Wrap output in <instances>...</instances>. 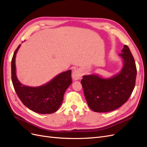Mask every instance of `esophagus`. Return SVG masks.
<instances>
[{
	"label": "esophagus",
	"instance_id": "obj_1",
	"mask_svg": "<svg viewBox=\"0 0 147 147\" xmlns=\"http://www.w3.org/2000/svg\"><path fill=\"white\" fill-rule=\"evenodd\" d=\"M82 75V71L80 69H77L73 71L72 78L74 79V80H78L81 78Z\"/></svg>",
	"mask_w": 147,
	"mask_h": 147
}]
</instances>
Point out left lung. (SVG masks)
<instances>
[{"label": "left lung", "instance_id": "8db88e82", "mask_svg": "<svg viewBox=\"0 0 147 147\" xmlns=\"http://www.w3.org/2000/svg\"><path fill=\"white\" fill-rule=\"evenodd\" d=\"M119 56L123 60L120 72L109 78L98 75L83 76L81 83L88 106L96 112H108L123 105L129 98L136 84L137 69L129 48L124 45Z\"/></svg>", "mask_w": 147, "mask_h": 147}]
</instances>
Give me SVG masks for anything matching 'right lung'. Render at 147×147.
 Masks as SVG:
<instances>
[{
	"label": "right lung",
	"instance_id": "1",
	"mask_svg": "<svg viewBox=\"0 0 147 147\" xmlns=\"http://www.w3.org/2000/svg\"><path fill=\"white\" fill-rule=\"evenodd\" d=\"M20 46L16 48L11 60V80L18 96L22 103L35 112L50 114L56 112L63 102L65 91L72 82V70L59 74L50 82L40 86L23 85L16 75L15 57Z\"/></svg>",
	"mask_w": 147,
	"mask_h": 147
}]
</instances>
